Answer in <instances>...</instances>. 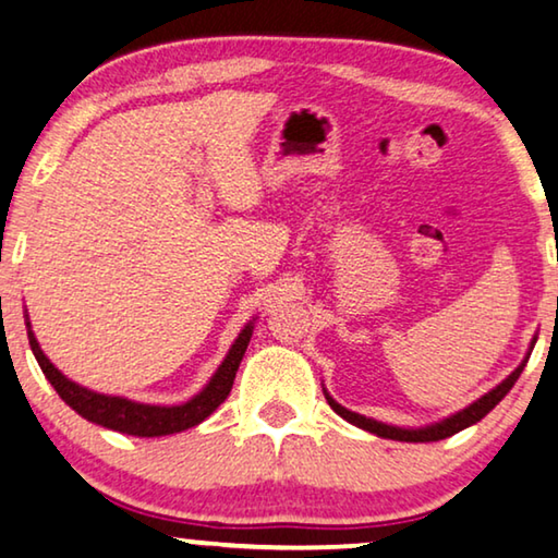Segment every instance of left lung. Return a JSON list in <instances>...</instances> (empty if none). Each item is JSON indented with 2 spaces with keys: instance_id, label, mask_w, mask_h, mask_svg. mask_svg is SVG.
Wrapping results in <instances>:
<instances>
[{
  "instance_id": "obj_1",
  "label": "left lung",
  "mask_w": 558,
  "mask_h": 558,
  "mask_svg": "<svg viewBox=\"0 0 558 558\" xmlns=\"http://www.w3.org/2000/svg\"><path fill=\"white\" fill-rule=\"evenodd\" d=\"M534 343H536V338H534ZM534 343H531V348H534ZM531 348H529L526 359L521 361L519 368L513 371L509 378L501 380V384H498L496 388L488 390L486 396H481L478 401H473L471 405H465L463 411L448 415V418L438 421V423H430V426H423V428H398V426H388V423L365 418V415L348 411L338 401H332V398L326 393V390H323V393H326L328 405L340 415V418H345L348 423H353V426L368 430V434H376L380 438H390V440H405V444H430V440H444L448 436L459 434V430L473 426V423H478L488 411H494L496 405H498V401H501V398L509 393V390L513 388V384H517V380H519L523 365H526L529 355H531Z\"/></svg>"
}]
</instances>
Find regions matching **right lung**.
<instances>
[{
  "label": "right lung",
  "instance_id": "1",
  "mask_svg": "<svg viewBox=\"0 0 558 558\" xmlns=\"http://www.w3.org/2000/svg\"><path fill=\"white\" fill-rule=\"evenodd\" d=\"M255 320V318H253ZM253 320L240 330V336L235 338V343L226 355V361L220 363V368L215 371V376L210 378L203 390L197 396L190 398L187 403L180 405H149V403H135L128 401L122 396H105L97 393V390H89L85 386L74 384L66 376H62L60 371L54 368L52 363L37 343L35 332H32L29 323H27V336H29V345L32 353L39 363L41 373H45L49 384L54 386L57 393H60L62 401L70 405L72 411H77L82 418L97 423V426L120 430V434L128 436H140V438H155V436H170V434H180V430H187L203 423L207 415H210L218 405L226 401L230 396L232 380H235V373L240 368V361L247 351V343H251L253 336Z\"/></svg>",
  "mask_w": 558,
  "mask_h": 558
}]
</instances>
